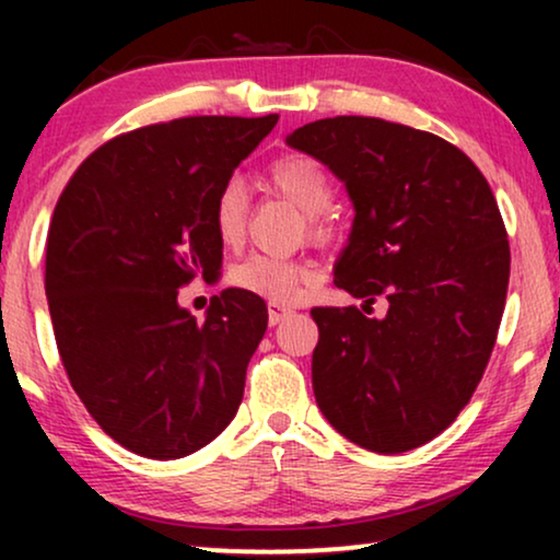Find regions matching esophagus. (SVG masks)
I'll return each mask as SVG.
<instances>
[{
    "label": "esophagus",
    "mask_w": 560,
    "mask_h": 560,
    "mask_svg": "<svg viewBox=\"0 0 560 560\" xmlns=\"http://www.w3.org/2000/svg\"><path fill=\"white\" fill-rule=\"evenodd\" d=\"M290 316H293V311L290 308H282V305H278V303L267 305V320H270V326H278L280 320H285Z\"/></svg>",
    "instance_id": "obj_1"
}]
</instances>
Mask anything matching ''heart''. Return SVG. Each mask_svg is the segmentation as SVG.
<instances>
[{
    "label": "heart",
    "mask_w": 560,
    "mask_h": 560,
    "mask_svg": "<svg viewBox=\"0 0 560 560\" xmlns=\"http://www.w3.org/2000/svg\"><path fill=\"white\" fill-rule=\"evenodd\" d=\"M267 180L280 196H285L290 203L305 213L313 236H326L331 232V221L326 217V209L334 198L331 175L316 158L295 152V155L275 160L267 171ZM247 213L249 198L244 183L240 178L226 180L213 198L211 211L213 232L224 247H234L242 242L244 229H247ZM313 275L316 272L308 262L272 255H249L229 270V282L234 288L267 298V301L288 303L293 301L305 282L313 280Z\"/></svg>",
    "instance_id": "1"
}]
</instances>
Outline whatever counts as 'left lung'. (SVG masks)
Wrapping results in <instances>:
<instances>
[{
    "label": "left lung",
    "mask_w": 560,
    "mask_h": 560,
    "mask_svg": "<svg viewBox=\"0 0 560 560\" xmlns=\"http://www.w3.org/2000/svg\"><path fill=\"white\" fill-rule=\"evenodd\" d=\"M288 144L328 165L357 211L334 282L365 311H311L318 408L362 448L423 446L471 400L500 331L510 242L492 188L456 144L385 119H318ZM380 294L388 313L370 319Z\"/></svg>",
    "instance_id": "8db88e82"
}]
</instances>
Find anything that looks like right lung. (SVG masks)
<instances>
[{"label":"right lung","instance_id":"obj_1","mask_svg":"<svg viewBox=\"0 0 560 560\" xmlns=\"http://www.w3.org/2000/svg\"><path fill=\"white\" fill-rule=\"evenodd\" d=\"M275 125L278 114L140 127L91 152L58 198L45 295L60 362L91 418L132 454H194L240 410L265 301L226 288L196 320L178 290L217 278L213 198Z\"/></svg>","mask_w":560,"mask_h":560}]
</instances>
